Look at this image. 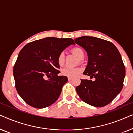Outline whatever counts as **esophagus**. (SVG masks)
<instances>
[{"label":"esophagus","instance_id":"34e87169","mask_svg":"<svg viewBox=\"0 0 133 133\" xmlns=\"http://www.w3.org/2000/svg\"><path fill=\"white\" fill-rule=\"evenodd\" d=\"M72 79V77H68V80L69 81H71Z\"/></svg>","mask_w":133,"mask_h":133}]
</instances>
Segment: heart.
Returning a JSON list of instances; mask_svg holds the SVG:
<instances>
[{"instance_id":"1","label":"heart","mask_w":133,"mask_h":133,"mask_svg":"<svg viewBox=\"0 0 133 133\" xmlns=\"http://www.w3.org/2000/svg\"><path fill=\"white\" fill-rule=\"evenodd\" d=\"M71 52L72 54L77 56V57L80 59H82L84 57V51L80 47H74L71 50ZM57 62L58 65L60 66H63L64 65L65 62V55L64 52H61L59 54L57 58ZM82 71L81 68L80 67H70L66 66L62 69L61 74L63 76H67V77H76L78 75H79Z\"/></svg>"}]
</instances>
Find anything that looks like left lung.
Returning a JSON list of instances; mask_svg holds the SVG:
<instances>
[{
    "label": "left lung",
    "mask_w": 133,
    "mask_h": 133,
    "mask_svg": "<svg viewBox=\"0 0 133 133\" xmlns=\"http://www.w3.org/2000/svg\"><path fill=\"white\" fill-rule=\"evenodd\" d=\"M77 44L87 51L88 63L83 74L96 80L81 79L76 90L88 104L102 107L117 96L123 86L125 67L121 54L111 42L91 36L76 38Z\"/></svg>",
    "instance_id": "1"
}]
</instances>
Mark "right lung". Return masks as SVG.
<instances>
[{"mask_svg": "<svg viewBox=\"0 0 133 133\" xmlns=\"http://www.w3.org/2000/svg\"><path fill=\"white\" fill-rule=\"evenodd\" d=\"M71 44V38L46 37L28 43L22 49L14 64L16 90L31 107L43 108L52 105L61 94L66 76H59L57 58Z\"/></svg>", "mask_w": 133, "mask_h": 133, "instance_id": "add662e5", "label": "right lung"}]
</instances>
